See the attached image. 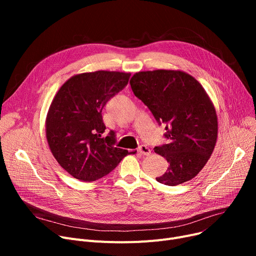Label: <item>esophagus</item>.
Instances as JSON below:
<instances>
[{
  "mask_svg": "<svg viewBox=\"0 0 256 256\" xmlns=\"http://www.w3.org/2000/svg\"><path fill=\"white\" fill-rule=\"evenodd\" d=\"M138 152L143 156H150L152 154V150H150V147H147L146 145H141L138 148Z\"/></svg>",
  "mask_w": 256,
  "mask_h": 256,
  "instance_id": "obj_1",
  "label": "esophagus"
}]
</instances>
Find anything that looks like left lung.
Listing matches in <instances>:
<instances>
[{"mask_svg":"<svg viewBox=\"0 0 256 256\" xmlns=\"http://www.w3.org/2000/svg\"><path fill=\"white\" fill-rule=\"evenodd\" d=\"M132 90L166 124L168 144L154 147L168 168L156 180L178 186L194 178L208 163L218 137V117L208 94L198 80L182 70L139 72L130 80Z\"/></svg>","mask_w":256,"mask_h":256,"instance_id":"8db88e82","label":"left lung"}]
</instances>
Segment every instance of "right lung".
Returning a JSON list of instances; mask_svg holds the SVG:
<instances>
[{"mask_svg":"<svg viewBox=\"0 0 256 256\" xmlns=\"http://www.w3.org/2000/svg\"><path fill=\"white\" fill-rule=\"evenodd\" d=\"M130 72L98 70L72 76L52 98L46 119L50 150L72 176L93 182L106 176L132 154L115 146V134L102 137V111L128 83Z\"/></svg>","mask_w":256,"mask_h":256,"instance_id":"obj_1","label":"right lung"}]
</instances>
